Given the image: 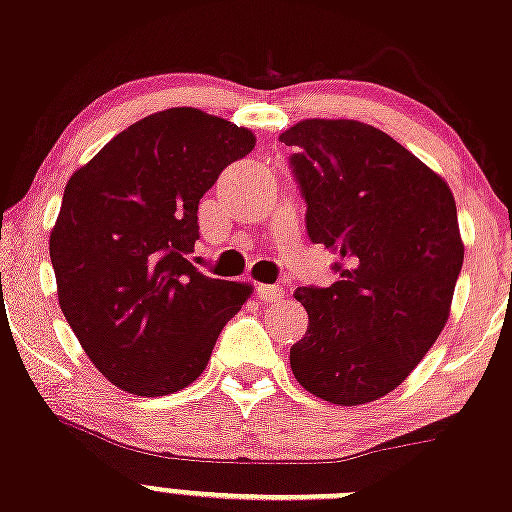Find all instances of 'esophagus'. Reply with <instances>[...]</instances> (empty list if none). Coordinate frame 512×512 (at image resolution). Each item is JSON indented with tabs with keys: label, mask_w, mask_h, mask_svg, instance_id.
<instances>
[{
	"label": "esophagus",
	"mask_w": 512,
	"mask_h": 512,
	"mask_svg": "<svg viewBox=\"0 0 512 512\" xmlns=\"http://www.w3.org/2000/svg\"><path fill=\"white\" fill-rule=\"evenodd\" d=\"M257 297L265 304H274V301L284 299V289L279 284H257Z\"/></svg>",
	"instance_id": "obj_1"
}]
</instances>
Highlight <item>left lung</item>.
<instances>
[{"label": "left lung", "instance_id": "8db88e82", "mask_svg": "<svg viewBox=\"0 0 512 512\" xmlns=\"http://www.w3.org/2000/svg\"><path fill=\"white\" fill-rule=\"evenodd\" d=\"M306 201V233L338 255L331 287H299L309 328L294 378L333 405L395 390L449 319L464 265L451 188L390 134L355 120H304L279 134Z\"/></svg>", "mask_w": 512, "mask_h": 512}]
</instances>
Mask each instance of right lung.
Instances as JSON below:
<instances>
[{
    "label": "right lung",
    "mask_w": 512,
    "mask_h": 512,
    "mask_svg": "<svg viewBox=\"0 0 512 512\" xmlns=\"http://www.w3.org/2000/svg\"><path fill=\"white\" fill-rule=\"evenodd\" d=\"M255 147L250 129L196 107L129 125L68 179L51 230L58 304L95 368L142 397L184 390L206 370L250 284L188 262L198 203Z\"/></svg>",
    "instance_id": "1"
}]
</instances>
